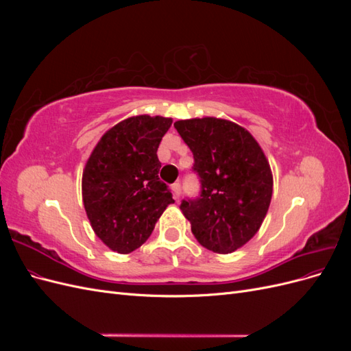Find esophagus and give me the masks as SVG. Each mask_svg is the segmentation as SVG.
Masks as SVG:
<instances>
[{
  "label": "esophagus",
  "mask_w": 351,
  "mask_h": 351,
  "mask_svg": "<svg viewBox=\"0 0 351 351\" xmlns=\"http://www.w3.org/2000/svg\"><path fill=\"white\" fill-rule=\"evenodd\" d=\"M171 189H173L174 199L178 200V199H180V195H182V187H180V183H174V184L171 186Z\"/></svg>",
  "instance_id": "esophagus-1"
}]
</instances>
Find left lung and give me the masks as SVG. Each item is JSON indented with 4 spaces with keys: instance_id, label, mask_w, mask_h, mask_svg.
I'll use <instances>...</instances> for the list:
<instances>
[{
    "instance_id": "left-lung-1",
    "label": "left lung",
    "mask_w": 351,
    "mask_h": 351,
    "mask_svg": "<svg viewBox=\"0 0 351 351\" xmlns=\"http://www.w3.org/2000/svg\"><path fill=\"white\" fill-rule=\"evenodd\" d=\"M182 139L193 152L202 193L180 209L196 240L215 253L243 247L267 217L272 171L261 145L244 127L217 117L178 120Z\"/></svg>"
}]
</instances>
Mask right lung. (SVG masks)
Masks as SVG:
<instances>
[{
  "label": "right lung",
  "instance_id": "obj_1",
  "mask_svg": "<svg viewBox=\"0 0 351 351\" xmlns=\"http://www.w3.org/2000/svg\"><path fill=\"white\" fill-rule=\"evenodd\" d=\"M173 119L134 115L105 132L82 176V197L95 234L127 254L149 239L171 192L158 177L156 151Z\"/></svg>",
  "mask_w": 351,
  "mask_h": 351
}]
</instances>
